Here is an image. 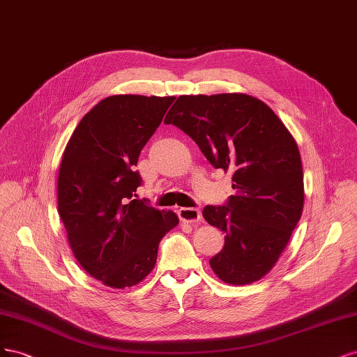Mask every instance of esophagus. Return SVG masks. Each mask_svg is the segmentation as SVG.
Segmentation results:
<instances>
[{"label": "esophagus", "mask_w": 357, "mask_h": 357, "mask_svg": "<svg viewBox=\"0 0 357 357\" xmlns=\"http://www.w3.org/2000/svg\"><path fill=\"white\" fill-rule=\"evenodd\" d=\"M178 216L182 222L197 224L202 221V212L195 208H181L178 211Z\"/></svg>", "instance_id": "esophagus-1"}]
</instances>
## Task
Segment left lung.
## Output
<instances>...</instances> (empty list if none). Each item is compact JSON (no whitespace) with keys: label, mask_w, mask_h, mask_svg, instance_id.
Listing matches in <instances>:
<instances>
[{"label":"left lung","mask_w":357,"mask_h":357,"mask_svg":"<svg viewBox=\"0 0 357 357\" xmlns=\"http://www.w3.org/2000/svg\"><path fill=\"white\" fill-rule=\"evenodd\" d=\"M211 165L233 172L236 194L225 206H206L204 220L225 233L209 264L228 284L268 274L289 241L304 206L300 149L282 120L245 93L182 95L167 112Z\"/></svg>","instance_id":"8db88e82"}]
</instances>
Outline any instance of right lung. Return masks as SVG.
<instances>
[{"instance_id":"obj_1","label":"right lung","mask_w":357,"mask_h":357,"mask_svg":"<svg viewBox=\"0 0 357 357\" xmlns=\"http://www.w3.org/2000/svg\"><path fill=\"white\" fill-rule=\"evenodd\" d=\"M175 96L114 95L78 123L57 176V206L73 254L91 278L124 289L153 271L175 212L133 199L135 166Z\"/></svg>"}]
</instances>
